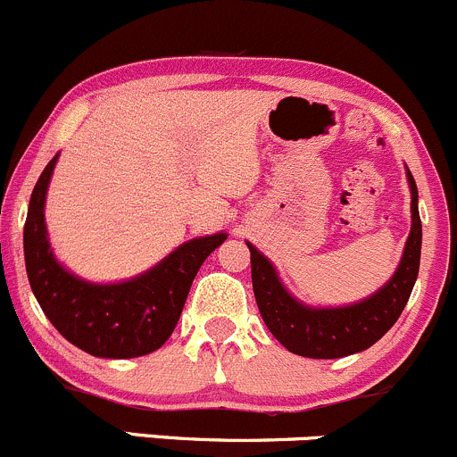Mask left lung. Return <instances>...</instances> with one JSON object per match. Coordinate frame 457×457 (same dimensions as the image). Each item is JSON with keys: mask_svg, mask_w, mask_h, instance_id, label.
Masks as SVG:
<instances>
[{"mask_svg": "<svg viewBox=\"0 0 457 457\" xmlns=\"http://www.w3.org/2000/svg\"><path fill=\"white\" fill-rule=\"evenodd\" d=\"M404 173L411 191V230L404 242L401 263L387 284L356 303L337 308L303 303L281 284L272 262L246 242L257 308L268 330L288 352L308 359H341L368 350L398 321L416 284L422 246L418 189L407 164Z\"/></svg>", "mask_w": 457, "mask_h": 457, "instance_id": "8db88e82", "label": "left lung"}]
</instances>
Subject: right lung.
<instances>
[{
	"label": "right lung",
	"instance_id": "obj_1",
	"mask_svg": "<svg viewBox=\"0 0 457 457\" xmlns=\"http://www.w3.org/2000/svg\"><path fill=\"white\" fill-rule=\"evenodd\" d=\"M59 154L37 180L23 227L30 288L50 323L72 345L98 359H136L164 345L206 257L228 237H194L149 270L114 284L81 279L56 260L46 227V195Z\"/></svg>",
	"mask_w": 457,
	"mask_h": 457
}]
</instances>
